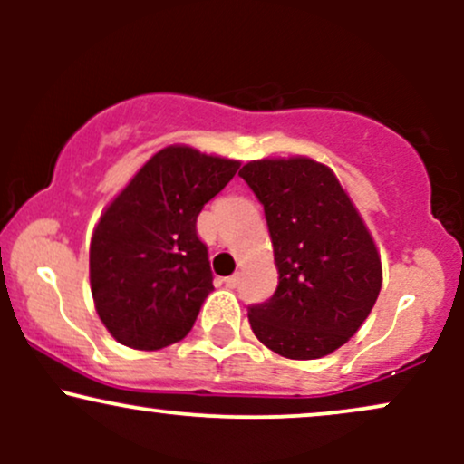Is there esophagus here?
<instances>
[{"mask_svg": "<svg viewBox=\"0 0 464 464\" xmlns=\"http://www.w3.org/2000/svg\"><path fill=\"white\" fill-rule=\"evenodd\" d=\"M225 284H227V287H237V284H239V275H231V276H227L225 279Z\"/></svg>", "mask_w": 464, "mask_h": 464, "instance_id": "1", "label": "esophagus"}]
</instances>
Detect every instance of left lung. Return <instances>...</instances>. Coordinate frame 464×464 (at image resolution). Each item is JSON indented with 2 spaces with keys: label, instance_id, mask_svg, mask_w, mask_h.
I'll return each instance as SVG.
<instances>
[{
  "label": "left lung",
  "instance_id": "8db88e82",
  "mask_svg": "<svg viewBox=\"0 0 464 464\" xmlns=\"http://www.w3.org/2000/svg\"><path fill=\"white\" fill-rule=\"evenodd\" d=\"M264 205L279 285L248 310L257 340L290 360L334 353L369 318L382 259L369 227L329 165L310 157L248 161L239 169Z\"/></svg>",
  "mask_w": 464,
  "mask_h": 464
}]
</instances>
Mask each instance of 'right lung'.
<instances>
[{"label": "right lung", "mask_w": 464, "mask_h": 464, "mask_svg": "<svg viewBox=\"0 0 464 464\" xmlns=\"http://www.w3.org/2000/svg\"><path fill=\"white\" fill-rule=\"evenodd\" d=\"M237 168L236 159L174 143L106 205L89 246V281L95 312L117 343L157 351L194 327L214 290L196 218Z\"/></svg>", "instance_id": "add662e5"}]
</instances>
